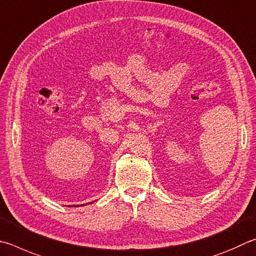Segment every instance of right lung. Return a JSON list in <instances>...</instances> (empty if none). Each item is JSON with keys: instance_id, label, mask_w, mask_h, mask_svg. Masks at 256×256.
Masks as SVG:
<instances>
[{"instance_id": "add662e5", "label": "right lung", "mask_w": 256, "mask_h": 256, "mask_svg": "<svg viewBox=\"0 0 256 256\" xmlns=\"http://www.w3.org/2000/svg\"><path fill=\"white\" fill-rule=\"evenodd\" d=\"M80 206H82V205H80Z\"/></svg>"}]
</instances>
